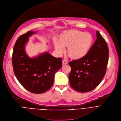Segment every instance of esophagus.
<instances>
[{
    "label": "esophagus",
    "mask_w": 121,
    "mask_h": 121,
    "mask_svg": "<svg viewBox=\"0 0 121 121\" xmlns=\"http://www.w3.org/2000/svg\"><path fill=\"white\" fill-rule=\"evenodd\" d=\"M68 63V61L65 60H62V64L63 65H65V64H67Z\"/></svg>",
    "instance_id": "esophagus-1"
}]
</instances>
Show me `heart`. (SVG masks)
Here are the masks:
<instances>
[{"label": "heart", "mask_w": 121, "mask_h": 121, "mask_svg": "<svg viewBox=\"0 0 121 121\" xmlns=\"http://www.w3.org/2000/svg\"><path fill=\"white\" fill-rule=\"evenodd\" d=\"M93 38L88 33L70 30L63 31L59 36L58 41L53 40L54 46L57 53L61 55L67 47L66 52L72 60H78L83 58L92 46Z\"/></svg>", "instance_id": "1"}]
</instances>
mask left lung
Returning <instances> with one entry per match:
<instances>
[{"instance_id": "left-lung-1", "label": "left lung", "mask_w": 121, "mask_h": 121, "mask_svg": "<svg viewBox=\"0 0 121 121\" xmlns=\"http://www.w3.org/2000/svg\"><path fill=\"white\" fill-rule=\"evenodd\" d=\"M96 38L83 58L69 63L71 67L69 75L70 85L79 92H87L94 89L105 74L109 59L108 46L98 31Z\"/></svg>"}]
</instances>
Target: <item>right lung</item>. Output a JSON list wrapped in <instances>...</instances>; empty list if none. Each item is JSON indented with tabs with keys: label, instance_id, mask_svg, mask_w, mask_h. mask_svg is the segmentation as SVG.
I'll list each match as a JSON object with an SVG mask.
<instances>
[{
	"label": "right lung",
	"instance_id": "add662e5",
	"mask_svg": "<svg viewBox=\"0 0 121 121\" xmlns=\"http://www.w3.org/2000/svg\"><path fill=\"white\" fill-rule=\"evenodd\" d=\"M37 31H30L17 40L12 54L14 73L20 83L29 91L39 94L52 86L56 72L62 67V59L47 52L30 57L25 51L29 38Z\"/></svg>",
	"mask_w": 121,
	"mask_h": 121
}]
</instances>
